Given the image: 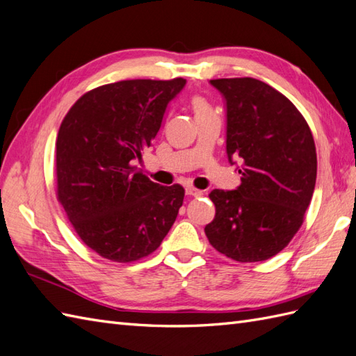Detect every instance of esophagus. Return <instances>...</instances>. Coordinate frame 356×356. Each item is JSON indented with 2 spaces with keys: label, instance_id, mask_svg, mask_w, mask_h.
<instances>
[{
  "label": "esophagus",
  "instance_id": "esophagus-1",
  "mask_svg": "<svg viewBox=\"0 0 356 356\" xmlns=\"http://www.w3.org/2000/svg\"><path fill=\"white\" fill-rule=\"evenodd\" d=\"M186 193H187L188 196H193V197H199V196L204 195L202 190H197V188H195V187H187V188H186Z\"/></svg>",
  "mask_w": 356,
  "mask_h": 356
}]
</instances>
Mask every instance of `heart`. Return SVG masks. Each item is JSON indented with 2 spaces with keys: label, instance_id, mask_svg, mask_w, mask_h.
<instances>
[{
  "label": "heart",
  "instance_id": "obj_1",
  "mask_svg": "<svg viewBox=\"0 0 356 356\" xmlns=\"http://www.w3.org/2000/svg\"><path fill=\"white\" fill-rule=\"evenodd\" d=\"M192 108L195 111V116H202V115H208V113H211V107L210 104H208L204 98L201 97H195L192 98Z\"/></svg>",
  "mask_w": 356,
  "mask_h": 356
}]
</instances>
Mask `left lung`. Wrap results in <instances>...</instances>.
Instances as JSON below:
<instances>
[{"instance_id":"8db88e82","label":"left lung","mask_w":356,"mask_h":356,"mask_svg":"<svg viewBox=\"0 0 356 356\" xmlns=\"http://www.w3.org/2000/svg\"><path fill=\"white\" fill-rule=\"evenodd\" d=\"M227 107V154L241 184L216 188L211 246L240 263L272 258L300 228L317 177L316 145L293 102L255 78L210 80Z\"/></svg>"}]
</instances>
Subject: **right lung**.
<instances>
[{
	"instance_id": "1",
	"label": "right lung",
	"mask_w": 356,
	"mask_h": 356,
	"mask_svg": "<svg viewBox=\"0 0 356 356\" xmlns=\"http://www.w3.org/2000/svg\"><path fill=\"white\" fill-rule=\"evenodd\" d=\"M184 78L101 86L67 111L56 142L57 197L78 236L102 258L131 263L157 249L183 205L179 184L160 186L142 160Z\"/></svg>"
}]
</instances>
